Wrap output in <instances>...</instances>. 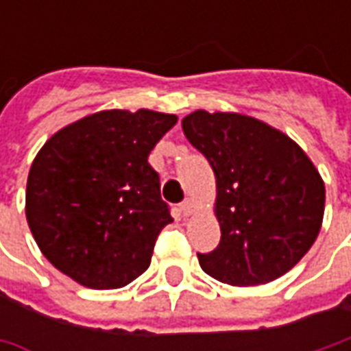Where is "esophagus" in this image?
<instances>
[{"label":"esophagus","mask_w":351,"mask_h":351,"mask_svg":"<svg viewBox=\"0 0 351 351\" xmlns=\"http://www.w3.org/2000/svg\"><path fill=\"white\" fill-rule=\"evenodd\" d=\"M180 209H182V213L185 217H189V215L193 213V201H191V199H185L182 205H180Z\"/></svg>","instance_id":"obj_1"}]
</instances>
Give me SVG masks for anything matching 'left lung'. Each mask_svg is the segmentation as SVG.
Masks as SVG:
<instances>
[{
    "label": "left lung",
    "mask_w": 351,
    "mask_h": 351,
    "mask_svg": "<svg viewBox=\"0 0 351 351\" xmlns=\"http://www.w3.org/2000/svg\"><path fill=\"white\" fill-rule=\"evenodd\" d=\"M183 134L217 178L221 242L197 254L205 274L234 287L287 274L315 244L324 217V182L281 130L240 113L193 111Z\"/></svg>",
    "instance_id": "left-lung-1"
}]
</instances>
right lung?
<instances>
[{"label":"right lung","instance_id":"1","mask_svg":"<svg viewBox=\"0 0 351 351\" xmlns=\"http://www.w3.org/2000/svg\"><path fill=\"white\" fill-rule=\"evenodd\" d=\"M178 117L111 109L52 134L34 158L25 213L48 262L89 289L144 274L173 219L148 156Z\"/></svg>","mask_w":351,"mask_h":351}]
</instances>
